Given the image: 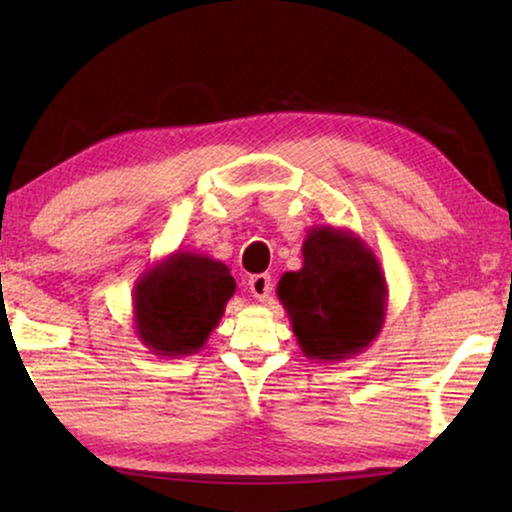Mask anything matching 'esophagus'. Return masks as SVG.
<instances>
[{"instance_id":"esophagus-1","label":"esophagus","mask_w":512,"mask_h":512,"mask_svg":"<svg viewBox=\"0 0 512 512\" xmlns=\"http://www.w3.org/2000/svg\"><path fill=\"white\" fill-rule=\"evenodd\" d=\"M248 289L257 300H266L268 293H271V275L259 273L248 280Z\"/></svg>"}]
</instances>
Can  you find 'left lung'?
Wrapping results in <instances>:
<instances>
[{"label":"left lung","mask_w":512,"mask_h":512,"mask_svg":"<svg viewBox=\"0 0 512 512\" xmlns=\"http://www.w3.org/2000/svg\"><path fill=\"white\" fill-rule=\"evenodd\" d=\"M302 268L277 282V298L311 361L357 357L386 320L388 287L379 259L352 230L316 225L302 244Z\"/></svg>","instance_id":"obj_1"}]
</instances>
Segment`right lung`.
Returning <instances> with one entry per match:
<instances>
[{
    "label": "right lung",
    "instance_id": "obj_1",
    "mask_svg": "<svg viewBox=\"0 0 512 512\" xmlns=\"http://www.w3.org/2000/svg\"><path fill=\"white\" fill-rule=\"evenodd\" d=\"M237 282L230 268L192 250H176L137 277L135 334L158 357H189L203 348Z\"/></svg>",
    "mask_w": 512,
    "mask_h": 512
}]
</instances>
